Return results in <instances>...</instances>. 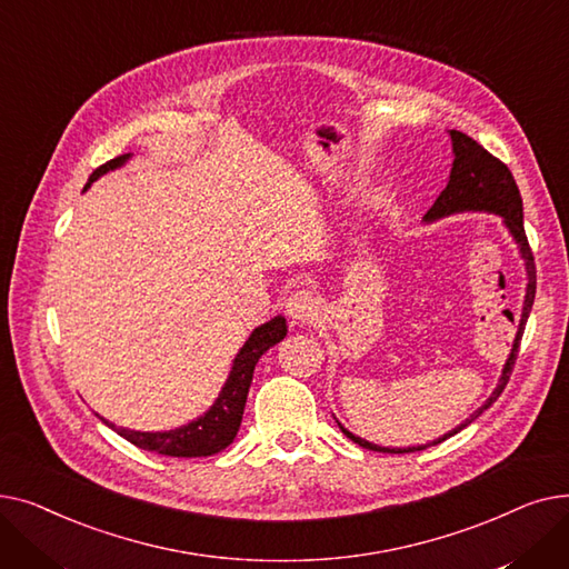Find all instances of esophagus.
Returning a JSON list of instances; mask_svg holds the SVG:
<instances>
[{
    "label": "esophagus",
    "mask_w": 569,
    "mask_h": 569,
    "mask_svg": "<svg viewBox=\"0 0 569 569\" xmlns=\"http://www.w3.org/2000/svg\"><path fill=\"white\" fill-rule=\"evenodd\" d=\"M286 311L295 322H311L318 318L320 300L313 290H297L286 300Z\"/></svg>",
    "instance_id": "1"
}]
</instances>
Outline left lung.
Masks as SVG:
<instances>
[{"instance_id": "left-lung-1", "label": "left lung", "mask_w": 569, "mask_h": 569, "mask_svg": "<svg viewBox=\"0 0 569 569\" xmlns=\"http://www.w3.org/2000/svg\"><path fill=\"white\" fill-rule=\"evenodd\" d=\"M450 138H452V152H455L450 182H447V187L440 191V196L436 198V202L425 214V221H436V219H442V217H450L455 212H491V214L502 217L507 230L512 232L515 242L519 244L521 258L526 260V272H528V288H526V302H523V311H521L519 332H517L512 352H510V357H507V362L502 367V376L496 385L493 395L485 401L482 408H477L470 415V420H466L463 425H459L450 433H445L442 438H438L433 442H427V445H417V447H378V445H373L365 438H357L355 433H350L348 429H343L339 425L341 431L352 442H357L360 447H367V450H373V452H390V455L420 452V450H427V447H431V445L442 442L445 438L459 433L461 429H466L475 420V417H480L502 395L507 380H510V373H512V367H515V360H517V352H519V343H521V337H523V327H526L528 313H530L532 302H535V258H532L528 237H526V230H523L521 193H519V187L515 182L510 168H507L493 154H489L480 142L468 138L466 133L450 131Z\"/></svg>"}]
</instances>
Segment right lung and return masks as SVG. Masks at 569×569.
Instances as JSON below:
<instances>
[{
	"mask_svg": "<svg viewBox=\"0 0 569 569\" xmlns=\"http://www.w3.org/2000/svg\"><path fill=\"white\" fill-rule=\"evenodd\" d=\"M131 154H122L117 159H110L108 163L99 166L92 174H89L84 189H89V184L97 182V179L114 168H122L129 161ZM288 332L286 327V318L283 316H274L269 322L256 327L251 332V337L247 339V343L242 346V350L237 352L230 376L223 385V390L219 395V399L214 401V406L209 408L204 415H200L198 420L179 427V429H170V431H159V433H144V431H131V429H122L114 427L108 420H101L117 431L122 438H127L129 442H133L140 450L147 452H157L163 457H209L217 455L234 440L239 425H242V415H244V406H247V397H249V387L253 380V369L260 360V355L267 352L272 346H277Z\"/></svg>",
	"mask_w": 569,
	"mask_h": 569,
	"instance_id": "1",
	"label": "right lung"
}]
</instances>
